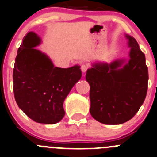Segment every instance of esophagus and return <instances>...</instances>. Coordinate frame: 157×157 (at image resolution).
Masks as SVG:
<instances>
[{
    "instance_id": "esophagus-1",
    "label": "esophagus",
    "mask_w": 157,
    "mask_h": 157,
    "mask_svg": "<svg viewBox=\"0 0 157 157\" xmlns=\"http://www.w3.org/2000/svg\"><path fill=\"white\" fill-rule=\"evenodd\" d=\"M88 68H89V65H86V64H83V65H81V70L83 73L86 72Z\"/></svg>"
}]
</instances>
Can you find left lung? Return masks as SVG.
Segmentation results:
<instances>
[{
  "instance_id": "obj_1",
  "label": "left lung",
  "mask_w": 157,
  "mask_h": 157,
  "mask_svg": "<svg viewBox=\"0 0 157 157\" xmlns=\"http://www.w3.org/2000/svg\"><path fill=\"white\" fill-rule=\"evenodd\" d=\"M129 59L110 64L97 62L87 70L90 86V113L106 125H119L132 119L144 102L148 89L145 55L135 38L126 35Z\"/></svg>"
}]
</instances>
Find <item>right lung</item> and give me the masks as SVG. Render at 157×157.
<instances>
[{
    "label": "right lung",
    "mask_w": 157,
    "mask_h": 157,
    "mask_svg": "<svg viewBox=\"0 0 157 157\" xmlns=\"http://www.w3.org/2000/svg\"><path fill=\"white\" fill-rule=\"evenodd\" d=\"M41 40L28 32L17 50L13 71L14 94L19 108L32 120L55 124L65 116L63 102L82 77L79 65L54 66L48 56L35 48Z\"/></svg>",
    "instance_id": "obj_1"
}]
</instances>
